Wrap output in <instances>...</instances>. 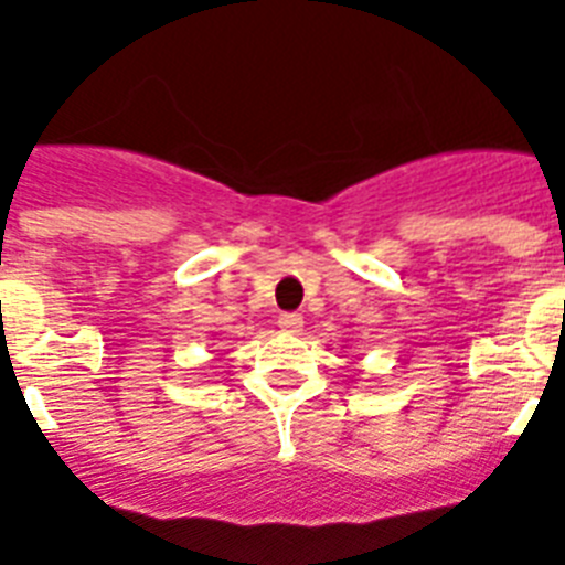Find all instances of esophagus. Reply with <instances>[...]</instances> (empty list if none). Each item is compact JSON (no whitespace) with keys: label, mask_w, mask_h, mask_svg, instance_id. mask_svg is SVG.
I'll use <instances>...</instances> for the list:
<instances>
[{"label":"esophagus","mask_w":565,"mask_h":565,"mask_svg":"<svg viewBox=\"0 0 565 565\" xmlns=\"http://www.w3.org/2000/svg\"><path fill=\"white\" fill-rule=\"evenodd\" d=\"M279 328L286 333H299L302 331V317H299V313H282V317H279Z\"/></svg>","instance_id":"obj_1"}]
</instances>
